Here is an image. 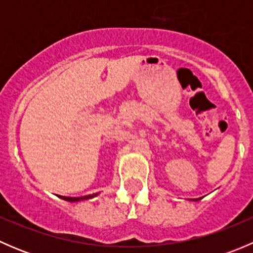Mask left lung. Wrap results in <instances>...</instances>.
Segmentation results:
<instances>
[{
    "label": "left lung",
    "mask_w": 253,
    "mask_h": 253,
    "mask_svg": "<svg viewBox=\"0 0 253 253\" xmlns=\"http://www.w3.org/2000/svg\"><path fill=\"white\" fill-rule=\"evenodd\" d=\"M200 200H202V197H200V198H196V200H192V201H200Z\"/></svg>",
    "instance_id": "obj_1"
}]
</instances>
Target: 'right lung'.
I'll use <instances>...</instances> for the list:
<instances>
[{
    "label": "right lung",
    "instance_id": "right-lung-1",
    "mask_svg": "<svg viewBox=\"0 0 253 253\" xmlns=\"http://www.w3.org/2000/svg\"><path fill=\"white\" fill-rule=\"evenodd\" d=\"M99 193H93V195L83 196V197H65V196H60L61 200H65L67 202H79V201H85V200H91V198L96 197Z\"/></svg>",
    "mask_w": 253,
    "mask_h": 253
}]
</instances>
